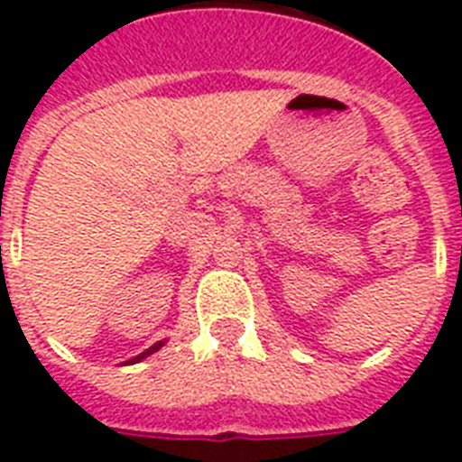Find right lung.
Here are the masks:
<instances>
[{"label":"right lung","instance_id":"obj_1","mask_svg":"<svg viewBox=\"0 0 462 462\" xmlns=\"http://www.w3.org/2000/svg\"><path fill=\"white\" fill-rule=\"evenodd\" d=\"M162 345H165V340H160V343L151 345L148 350H143V352H141V355H136V357H132V359H129V362H125V365H136V362H141V359H146L148 355H153V352H158L160 347H162Z\"/></svg>","mask_w":462,"mask_h":462}]
</instances>
